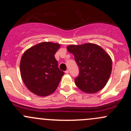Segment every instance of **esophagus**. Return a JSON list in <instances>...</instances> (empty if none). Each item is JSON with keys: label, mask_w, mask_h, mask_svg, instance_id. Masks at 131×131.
Returning <instances> with one entry per match:
<instances>
[{"label": "esophagus", "mask_w": 131, "mask_h": 131, "mask_svg": "<svg viewBox=\"0 0 131 131\" xmlns=\"http://www.w3.org/2000/svg\"><path fill=\"white\" fill-rule=\"evenodd\" d=\"M65 73H66V74H68V73H69V70H66V71H65Z\"/></svg>", "instance_id": "obj_1"}]
</instances>
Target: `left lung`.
<instances>
[{
	"label": "left lung",
	"mask_w": 131,
	"mask_h": 131,
	"mask_svg": "<svg viewBox=\"0 0 131 131\" xmlns=\"http://www.w3.org/2000/svg\"><path fill=\"white\" fill-rule=\"evenodd\" d=\"M68 51L74 56L80 73L74 79L84 93H96L107 83L112 71V60L102 47L91 43L69 45Z\"/></svg>",
	"instance_id": "left-lung-1"
}]
</instances>
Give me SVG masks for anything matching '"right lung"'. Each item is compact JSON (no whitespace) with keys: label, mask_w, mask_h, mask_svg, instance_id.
Segmentation results:
<instances>
[{"label":"right lung","mask_w":131,"mask_h":131,"mask_svg":"<svg viewBox=\"0 0 131 131\" xmlns=\"http://www.w3.org/2000/svg\"><path fill=\"white\" fill-rule=\"evenodd\" d=\"M60 44L43 42L23 53L20 71L27 88L39 96H46L57 89L64 73L58 68L54 54Z\"/></svg>","instance_id":"1"}]
</instances>
